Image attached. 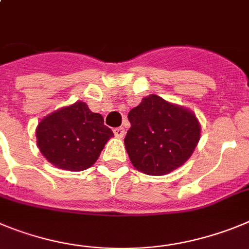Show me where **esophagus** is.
<instances>
[{
	"label": "esophagus",
	"instance_id": "obj_1",
	"mask_svg": "<svg viewBox=\"0 0 249 249\" xmlns=\"http://www.w3.org/2000/svg\"><path fill=\"white\" fill-rule=\"evenodd\" d=\"M114 134H115V136L116 138H124V135H125V129L124 127H115V129H114Z\"/></svg>",
	"mask_w": 249,
	"mask_h": 249
}]
</instances>
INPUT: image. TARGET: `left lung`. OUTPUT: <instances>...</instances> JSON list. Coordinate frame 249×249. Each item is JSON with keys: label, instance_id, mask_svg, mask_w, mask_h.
I'll list each match as a JSON object with an SVG mask.
<instances>
[{"label": "left lung", "instance_id": "8db88e82", "mask_svg": "<svg viewBox=\"0 0 249 249\" xmlns=\"http://www.w3.org/2000/svg\"><path fill=\"white\" fill-rule=\"evenodd\" d=\"M125 149L136 170L162 176L182 166L196 149L200 123L189 109L149 95L127 114Z\"/></svg>", "mask_w": 249, "mask_h": 249}]
</instances>
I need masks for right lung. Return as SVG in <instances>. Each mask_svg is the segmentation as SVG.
Returning a JSON list of instances; mask_svg holds the SVG:
<instances>
[{"instance_id": "right-lung-1", "label": "right lung", "mask_w": 249, "mask_h": 249, "mask_svg": "<svg viewBox=\"0 0 249 249\" xmlns=\"http://www.w3.org/2000/svg\"><path fill=\"white\" fill-rule=\"evenodd\" d=\"M36 136L42 155L55 167L83 171L98 160L114 134L100 114L77 102L43 118Z\"/></svg>"}]
</instances>
